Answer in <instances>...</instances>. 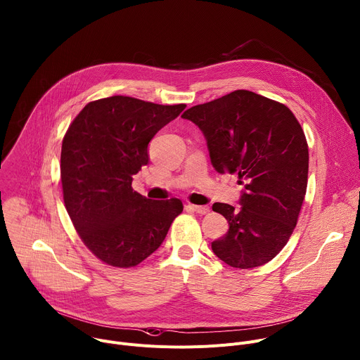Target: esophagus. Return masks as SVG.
<instances>
[{
    "label": "esophagus",
    "instance_id": "34e87169",
    "mask_svg": "<svg viewBox=\"0 0 360 360\" xmlns=\"http://www.w3.org/2000/svg\"><path fill=\"white\" fill-rule=\"evenodd\" d=\"M186 210H189V211H192V212H198V214H200V215H205V214L210 212V208H208V207H200V205H192V203L186 205Z\"/></svg>",
    "mask_w": 360,
    "mask_h": 360
}]
</instances>
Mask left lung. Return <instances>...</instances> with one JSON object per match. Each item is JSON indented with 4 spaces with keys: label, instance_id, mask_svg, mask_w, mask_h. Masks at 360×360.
<instances>
[{
    "label": "left lung",
    "instance_id": "left-lung-1",
    "mask_svg": "<svg viewBox=\"0 0 360 360\" xmlns=\"http://www.w3.org/2000/svg\"><path fill=\"white\" fill-rule=\"evenodd\" d=\"M207 139L219 174H236L243 191L239 208L214 203L229 229L212 250L232 268L261 266L289 240L307 185L309 152L300 124L279 102L238 89L186 110Z\"/></svg>",
    "mask_w": 360,
    "mask_h": 360
}]
</instances>
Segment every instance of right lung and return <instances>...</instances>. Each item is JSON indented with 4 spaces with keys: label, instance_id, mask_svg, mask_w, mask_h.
I'll return each mask as SVG.
<instances>
[{
    "label": "right lung",
    "instance_id": "right-lung-1",
    "mask_svg": "<svg viewBox=\"0 0 360 360\" xmlns=\"http://www.w3.org/2000/svg\"><path fill=\"white\" fill-rule=\"evenodd\" d=\"M185 107L115 95L89 102L70 125L61 149L65 208L102 262L136 266L162 245L182 212L176 198L153 200L134 191L132 175L149 162L150 139Z\"/></svg>",
    "mask_w": 360,
    "mask_h": 360
}]
</instances>
